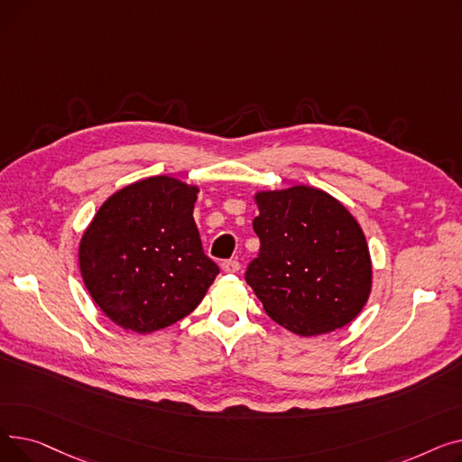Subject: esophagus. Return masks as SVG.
Here are the masks:
<instances>
[{"instance_id": "1", "label": "esophagus", "mask_w": 462, "mask_h": 462, "mask_svg": "<svg viewBox=\"0 0 462 462\" xmlns=\"http://www.w3.org/2000/svg\"><path fill=\"white\" fill-rule=\"evenodd\" d=\"M221 268H223V272L225 273H236V272H239V262L237 260H225L223 263H221Z\"/></svg>"}]
</instances>
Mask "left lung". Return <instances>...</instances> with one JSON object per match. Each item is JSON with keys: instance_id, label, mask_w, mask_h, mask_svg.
<instances>
[{"instance_id": "obj_1", "label": "left lung", "mask_w": 462, "mask_h": 462, "mask_svg": "<svg viewBox=\"0 0 462 462\" xmlns=\"http://www.w3.org/2000/svg\"><path fill=\"white\" fill-rule=\"evenodd\" d=\"M254 202L260 253L245 281L268 317L301 337L350 324L373 286L367 239L352 213L307 185L260 190Z\"/></svg>"}]
</instances>
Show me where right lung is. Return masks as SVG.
<instances>
[{"mask_svg": "<svg viewBox=\"0 0 462 462\" xmlns=\"http://www.w3.org/2000/svg\"><path fill=\"white\" fill-rule=\"evenodd\" d=\"M197 185L170 176L114 192L86 228L79 263L93 301L124 329L153 333L199 307L218 275L192 218Z\"/></svg>", "mask_w": 462, "mask_h": 462, "instance_id": "right-lung-1", "label": "right lung"}]
</instances>
